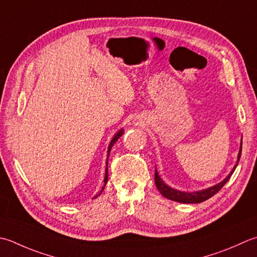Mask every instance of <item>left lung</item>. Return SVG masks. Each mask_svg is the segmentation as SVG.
<instances>
[{
	"mask_svg": "<svg viewBox=\"0 0 257 257\" xmlns=\"http://www.w3.org/2000/svg\"><path fill=\"white\" fill-rule=\"evenodd\" d=\"M240 154H242V140H240V146H239V152H238V156H237V162H236L234 168L232 169V172H230L227 177L225 179H223L222 182L216 184L212 187H208L206 189H202V190H196V192H183V190H178V189H175L173 187H170L167 184H166L164 180L160 178V176L157 172V169H155V184H156V187L158 188L159 193L162 194L164 197L168 198L170 200H174V202H178V203H183V204H198V203H202L205 202V200H207L208 198L213 197V196L219 192V189H222L223 186L228 182L230 176L233 175L234 170L236 169L239 162V158H240Z\"/></svg>",
	"mask_w": 257,
	"mask_h": 257,
	"instance_id": "1",
	"label": "left lung"
}]
</instances>
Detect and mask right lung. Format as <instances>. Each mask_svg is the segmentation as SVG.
Here are the masks:
<instances>
[{"label":"right lung","instance_id":"right-lung-1","mask_svg":"<svg viewBox=\"0 0 257 257\" xmlns=\"http://www.w3.org/2000/svg\"><path fill=\"white\" fill-rule=\"evenodd\" d=\"M122 134H123V129H120L119 132L115 134L114 136H113V138L111 139V142H110V144H109V147H108V150H107V162H105V173H104V179H103V182H104V185H103V187H102V189L100 190V193L99 194H97L94 196L93 198H97L98 196L102 193V190L104 189V186H105V184L108 183V158H109V154H110V152H111V148H112V146L117 143V140L121 137L122 136Z\"/></svg>","mask_w":257,"mask_h":257}]
</instances>
